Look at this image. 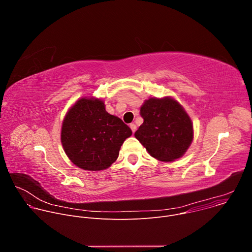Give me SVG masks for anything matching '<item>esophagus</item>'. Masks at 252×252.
I'll return each mask as SVG.
<instances>
[{
  "label": "esophagus",
  "mask_w": 252,
  "mask_h": 252,
  "mask_svg": "<svg viewBox=\"0 0 252 252\" xmlns=\"http://www.w3.org/2000/svg\"><path fill=\"white\" fill-rule=\"evenodd\" d=\"M129 127L131 128L132 132H134V131L136 130V126H135V124H130V125H129Z\"/></svg>",
  "instance_id": "1"
}]
</instances>
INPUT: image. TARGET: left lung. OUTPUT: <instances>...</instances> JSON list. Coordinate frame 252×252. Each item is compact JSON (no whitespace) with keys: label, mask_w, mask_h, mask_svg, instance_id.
I'll use <instances>...</instances> for the list:
<instances>
[{"label":"left lung","mask_w":252,"mask_h":252,"mask_svg":"<svg viewBox=\"0 0 252 252\" xmlns=\"http://www.w3.org/2000/svg\"><path fill=\"white\" fill-rule=\"evenodd\" d=\"M139 111L143 123L134 136L153 158L170 162L187 153L193 139V125L176 99L150 97Z\"/></svg>","instance_id":"obj_1"}]
</instances>
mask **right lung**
<instances>
[{"instance_id":"right-lung-1","label":"right lung","mask_w":252,"mask_h":252,"mask_svg":"<svg viewBox=\"0 0 252 252\" xmlns=\"http://www.w3.org/2000/svg\"><path fill=\"white\" fill-rule=\"evenodd\" d=\"M131 129L118 117L105 111L102 99L85 96L65 114L61 141L69 160L85 170H102L119 158Z\"/></svg>"}]
</instances>
